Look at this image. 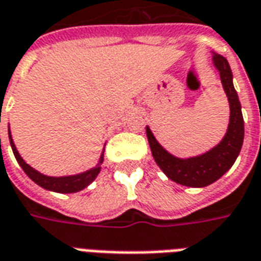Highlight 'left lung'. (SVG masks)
Returning <instances> with one entry per match:
<instances>
[{"instance_id": "left-lung-1", "label": "left lung", "mask_w": 261, "mask_h": 261, "mask_svg": "<svg viewBox=\"0 0 261 261\" xmlns=\"http://www.w3.org/2000/svg\"><path fill=\"white\" fill-rule=\"evenodd\" d=\"M213 61L220 72L222 87L227 93L229 110H231L228 130L220 144H217L214 149L197 157L185 160L178 159L163 149L153 136L149 126L146 128L151 154L157 165L170 179L179 185L191 186V188H203L220 179L233 165L243 144L245 126H243L242 110H241L238 93L232 83L231 68L228 61L220 54L213 55Z\"/></svg>"}]
</instances>
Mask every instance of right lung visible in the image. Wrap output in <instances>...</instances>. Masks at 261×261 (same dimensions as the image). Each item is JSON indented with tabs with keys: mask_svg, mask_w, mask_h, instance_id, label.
<instances>
[{
	"mask_svg": "<svg viewBox=\"0 0 261 261\" xmlns=\"http://www.w3.org/2000/svg\"><path fill=\"white\" fill-rule=\"evenodd\" d=\"M9 133V142H11V147H12L13 155L15 159L19 163V165L22 167V170L26 172V175L29 176L30 179L36 182L37 185L44 188L47 191H53V192H58V193H75V192H79L82 189H85L86 186H89L96 179V176L100 172V164L102 163V155L100 157V163L97 167L91 168V170L86 171V172H82L79 175H70V176H60V178H55V176H47V175L40 174L39 171L33 170L29 164H26L23 161V159L19 155L18 150L15 147L13 144V140L11 138V132ZM1 142V140H0Z\"/></svg>",
	"mask_w": 261,
	"mask_h": 261,
	"instance_id": "right-lung-1",
	"label": "right lung"
}]
</instances>
